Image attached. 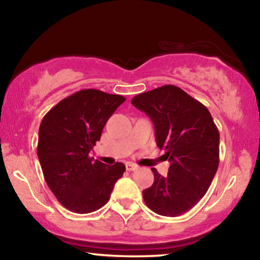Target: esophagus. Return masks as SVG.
Instances as JSON below:
<instances>
[{
	"mask_svg": "<svg viewBox=\"0 0 260 260\" xmlns=\"http://www.w3.org/2000/svg\"><path fill=\"white\" fill-rule=\"evenodd\" d=\"M138 165L134 164V162H126V170L127 171H134L138 169Z\"/></svg>",
	"mask_w": 260,
	"mask_h": 260,
	"instance_id": "obj_1",
	"label": "esophagus"
}]
</instances>
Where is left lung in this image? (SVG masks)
I'll return each instance as SVG.
<instances>
[{
  "label": "left lung",
  "mask_w": 260,
  "mask_h": 260,
  "mask_svg": "<svg viewBox=\"0 0 260 260\" xmlns=\"http://www.w3.org/2000/svg\"><path fill=\"white\" fill-rule=\"evenodd\" d=\"M132 104L150 118L157 146L171 162L166 177L151 169L155 181L142 191L144 202L165 217L187 212L208 191L219 166V132L212 116L173 85L136 95Z\"/></svg>",
  "instance_id": "1"
}]
</instances>
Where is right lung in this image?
I'll return each mask as SVG.
<instances>
[{"label": "right lung", "instance_id": "obj_1", "mask_svg": "<svg viewBox=\"0 0 260 260\" xmlns=\"http://www.w3.org/2000/svg\"><path fill=\"white\" fill-rule=\"evenodd\" d=\"M125 100L98 89H82L61 100L43 117L39 160L48 187L72 212L90 213L102 208L125 172L122 162L105 165L89 157L108 119Z\"/></svg>", "mask_w": 260, "mask_h": 260}]
</instances>
